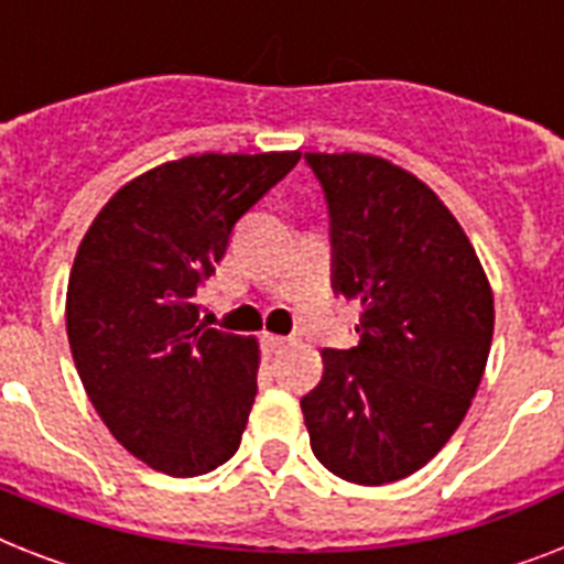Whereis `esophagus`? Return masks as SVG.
<instances>
[{"mask_svg": "<svg viewBox=\"0 0 564 564\" xmlns=\"http://www.w3.org/2000/svg\"><path fill=\"white\" fill-rule=\"evenodd\" d=\"M263 345H265V351H272V354H281L286 345H290V339L286 336H274V334H263Z\"/></svg>", "mask_w": 564, "mask_h": 564, "instance_id": "34e87169", "label": "esophagus"}]
</instances>
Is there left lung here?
<instances>
[{
	"instance_id": "1",
	"label": "left lung",
	"mask_w": 564,
	"mask_h": 564,
	"mask_svg": "<svg viewBox=\"0 0 564 564\" xmlns=\"http://www.w3.org/2000/svg\"><path fill=\"white\" fill-rule=\"evenodd\" d=\"M330 216V286L362 307L360 345L325 348L301 398L310 447L360 486L410 477L442 451L480 386L495 301L436 193L371 154H304Z\"/></svg>"
}]
</instances>
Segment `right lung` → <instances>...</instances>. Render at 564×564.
<instances>
[{
    "label": "right lung",
    "mask_w": 564,
    "mask_h": 564,
    "mask_svg": "<svg viewBox=\"0 0 564 564\" xmlns=\"http://www.w3.org/2000/svg\"><path fill=\"white\" fill-rule=\"evenodd\" d=\"M299 152L198 154L119 189L82 239L66 334L93 406L126 451L172 477L237 454L257 394V343L198 322V290L237 221Z\"/></svg>",
    "instance_id": "add662e5"
}]
</instances>
